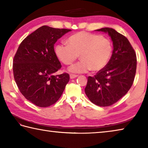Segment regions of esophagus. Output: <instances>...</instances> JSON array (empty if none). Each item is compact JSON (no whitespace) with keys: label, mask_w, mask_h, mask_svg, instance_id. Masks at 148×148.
Returning <instances> with one entry per match:
<instances>
[{"label":"esophagus","mask_w":148,"mask_h":148,"mask_svg":"<svg viewBox=\"0 0 148 148\" xmlns=\"http://www.w3.org/2000/svg\"><path fill=\"white\" fill-rule=\"evenodd\" d=\"M77 75H75V74H70V77H71V79H74L76 78V77H77Z\"/></svg>","instance_id":"34e87169"}]
</instances>
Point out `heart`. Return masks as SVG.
<instances>
[{
	"instance_id": "heart-1",
	"label": "heart",
	"mask_w": 148,
	"mask_h": 148,
	"mask_svg": "<svg viewBox=\"0 0 148 148\" xmlns=\"http://www.w3.org/2000/svg\"><path fill=\"white\" fill-rule=\"evenodd\" d=\"M67 44L57 45L55 52L57 58L66 65L71 64L79 56L81 61L69 69L73 73H84L90 70L101 71L108 63L113 51L109 39L86 32L72 35L67 40Z\"/></svg>"
}]
</instances>
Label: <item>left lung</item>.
I'll list each match as a JSON object with an SVG mask.
<instances>
[{"mask_svg": "<svg viewBox=\"0 0 148 148\" xmlns=\"http://www.w3.org/2000/svg\"><path fill=\"white\" fill-rule=\"evenodd\" d=\"M108 34L113 52L108 63L94 77L89 76L85 92L92 103L105 107L116 103L131 88L136 70V56L126 37L112 28L96 30Z\"/></svg>", "mask_w": 148, "mask_h": 148, "instance_id": "8db88e82", "label": "left lung"}]
</instances>
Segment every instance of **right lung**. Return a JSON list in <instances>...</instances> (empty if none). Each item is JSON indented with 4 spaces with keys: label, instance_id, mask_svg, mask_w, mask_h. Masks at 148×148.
<instances>
[{
    "label": "right lung",
    "instance_id": "obj_1",
    "mask_svg": "<svg viewBox=\"0 0 148 148\" xmlns=\"http://www.w3.org/2000/svg\"><path fill=\"white\" fill-rule=\"evenodd\" d=\"M71 29L40 27L19 45L13 62L14 79L21 94L37 106L48 107L58 101L69 74L55 75L61 69L54 51L57 40Z\"/></svg>",
    "mask_w": 148,
    "mask_h": 148
}]
</instances>
